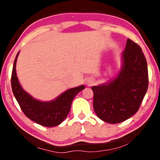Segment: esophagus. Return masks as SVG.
I'll return each instance as SVG.
<instances>
[{
  "label": "esophagus",
  "instance_id": "34e87169",
  "mask_svg": "<svg viewBox=\"0 0 160 160\" xmlns=\"http://www.w3.org/2000/svg\"><path fill=\"white\" fill-rule=\"evenodd\" d=\"M88 83H89V85H92V83H93V81H92V80H91V81H89V82H88Z\"/></svg>",
  "mask_w": 160,
  "mask_h": 160
}]
</instances>
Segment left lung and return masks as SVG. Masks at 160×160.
I'll return each instance as SVG.
<instances>
[{
	"label": "left lung",
	"mask_w": 160,
	"mask_h": 160,
	"mask_svg": "<svg viewBox=\"0 0 160 160\" xmlns=\"http://www.w3.org/2000/svg\"><path fill=\"white\" fill-rule=\"evenodd\" d=\"M148 70L142 48L128 39L123 52V67L107 85L94 86L93 107L97 116L109 123H118L138 111L148 88Z\"/></svg>",
	"instance_id": "left-lung-1"
}]
</instances>
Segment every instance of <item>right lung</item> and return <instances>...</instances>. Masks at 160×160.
Instances as JSON below:
<instances>
[{"instance_id": "obj_1", "label": "right lung", "mask_w": 160, "mask_h": 160, "mask_svg": "<svg viewBox=\"0 0 160 160\" xmlns=\"http://www.w3.org/2000/svg\"><path fill=\"white\" fill-rule=\"evenodd\" d=\"M18 56V53L13 63L11 87L12 92L22 111L27 117L41 126L53 127L59 125L68 114L75 96L82 90L85 86L81 85L70 89L53 101L48 102L38 101L27 93L18 82L15 70Z\"/></svg>"}]
</instances>
